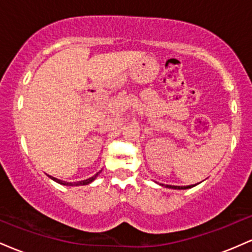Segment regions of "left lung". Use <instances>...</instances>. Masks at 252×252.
Returning a JSON list of instances; mask_svg holds the SVG:
<instances>
[{"label":"left lung","instance_id":"obj_1","mask_svg":"<svg viewBox=\"0 0 252 252\" xmlns=\"http://www.w3.org/2000/svg\"><path fill=\"white\" fill-rule=\"evenodd\" d=\"M166 187H168V189H190V187L193 186H172V185H167Z\"/></svg>","mask_w":252,"mask_h":252}]
</instances>
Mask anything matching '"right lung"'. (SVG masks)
<instances>
[{
    "label": "right lung",
    "mask_w": 252,
    "mask_h": 252,
    "mask_svg": "<svg viewBox=\"0 0 252 252\" xmlns=\"http://www.w3.org/2000/svg\"><path fill=\"white\" fill-rule=\"evenodd\" d=\"M98 176V173L96 175H94L92 176V178H89V179H86V180H83V181H78V182H66V181H63V180H59V179H57V178H53V176H51V179H53L54 181H57V182H59V184H62V185H66V186H82V185H89L90 182H92L94 180V179H96Z\"/></svg>",
    "instance_id": "1"
}]
</instances>
